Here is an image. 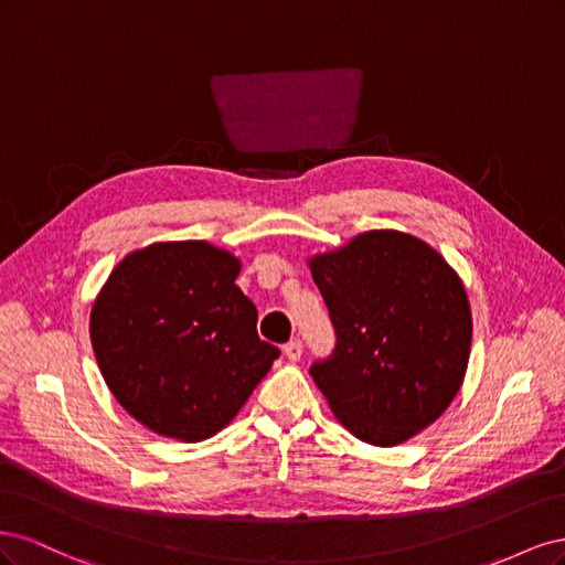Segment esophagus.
I'll list each match as a JSON object with an SVG mask.
<instances>
[{
    "label": "esophagus",
    "instance_id": "obj_1",
    "mask_svg": "<svg viewBox=\"0 0 565 565\" xmlns=\"http://www.w3.org/2000/svg\"><path fill=\"white\" fill-rule=\"evenodd\" d=\"M285 355L289 358V361H299V358H301V353H303V344H301V339H292V341H287V344H285Z\"/></svg>",
    "mask_w": 565,
    "mask_h": 565
}]
</instances>
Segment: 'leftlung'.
<instances>
[{
    "instance_id": "1",
    "label": "left lung",
    "mask_w": 565,
    "mask_h": 565,
    "mask_svg": "<svg viewBox=\"0 0 565 565\" xmlns=\"http://www.w3.org/2000/svg\"><path fill=\"white\" fill-rule=\"evenodd\" d=\"M334 349L311 365L347 429L398 446L457 396L471 351V311L457 273L413 235L370 231L311 259Z\"/></svg>"
}]
</instances>
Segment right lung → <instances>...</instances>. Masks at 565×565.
<instances>
[{"instance_id": "1", "label": "right lung", "mask_w": 565, "mask_h": 565, "mask_svg": "<svg viewBox=\"0 0 565 565\" xmlns=\"http://www.w3.org/2000/svg\"><path fill=\"white\" fill-rule=\"evenodd\" d=\"M241 262L207 243H158L110 273L92 344L117 403L150 431L210 438L237 415L280 349L256 334Z\"/></svg>"}]
</instances>
